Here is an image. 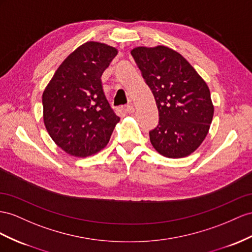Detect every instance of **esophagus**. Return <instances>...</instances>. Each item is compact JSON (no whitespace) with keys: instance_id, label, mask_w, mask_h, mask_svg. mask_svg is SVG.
Masks as SVG:
<instances>
[{"instance_id":"esophagus-1","label":"esophagus","mask_w":252,"mask_h":252,"mask_svg":"<svg viewBox=\"0 0 252 252\" xmlns=\"http://www.w3.org/2000/svg\"><path fill=\"white\" fill-rule=\"evenodd\" d=\"M125 112H126V114H132V113H134V106H133L132 104L125 106Z\"/></svg>"}]
</instances>
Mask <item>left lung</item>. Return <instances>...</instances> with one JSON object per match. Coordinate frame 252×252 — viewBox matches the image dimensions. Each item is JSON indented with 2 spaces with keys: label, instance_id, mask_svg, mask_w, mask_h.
<instances>
[{
  "label": "left lung",
  "instance_id": "8db88e82",
  "mask_svg": "<svg viewBox=\"0 0 252 252\" xmlns=\"http://www.w3.org/2000/svg\"><path fill=\"white\" fill-rule=\"evenodd\" d=\"M131 54L158 108L150 141L160 156L189 157L209 133L214 105L205 81L184 57L165 46L136 47Z\"/></svg>",
  "mask_w": 252,
  "mask_h": 252
}]
</instances>
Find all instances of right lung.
Masks as SVG:
<instances>
[{
    "instance_id": "right-lung-1",
    "label": "right lung",
    "mask_w": 252,
    "mask_h": 252,
    "mask_svg": "<svg viewBox=\"0 0 252 252\" xmlns=\"http://www.w3.org/2000/svg\"><path fill=\"white\" fill-rule=\"evenodd\" d=\"M118 50L83 43L57 68L42 94L43 122L54 143L75 158L104 148L120 118L109 106L101 76Z\"/></svg>"
}]
</instances>
